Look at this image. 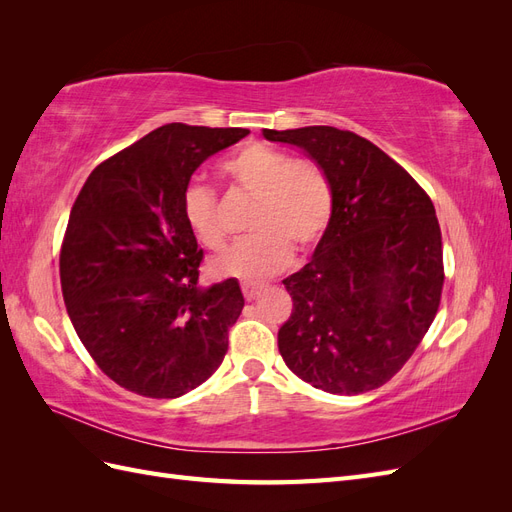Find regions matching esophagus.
I'll use <instances>...</instances> for the list:
<instances>
[{"mask_svg":"<svg viewBox=\"0 0 512 512\" xmlns=\"http://www.w3.org/2000/svg\"><path fill=\"white\" fill-rule=\"evenodd\" d=\"M267 286L265 284H258V282H243L241 284V290H243V297L247 299V301H254L258 294L265 290Z\"/></svg>","mask_w":512,"mask_h":512,"instance_id":"obj_1","label":"esophagus"}]
</instances>
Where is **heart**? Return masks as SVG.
I'll return each instance as SVG.
<instances>
[{"mask_svg":"<svg viewBox=\"0 0 512 512\" xmlns=\"http://www.w3.org/2000/svg\"><path fill=\"white\" fill-rule=\"evenodd\" d=\"M224 173L241 190L256 196V205L250 220L254 235L213 262L218 275L269 277L288 267L292 245L309 250L327 230L333 192L316 164L294 162L284 151L250 145L224 164ZM181 213L198 243L211 252L226 250L228 235L209 185L190 183L183 192Z\"/></svg>","mask_w":512,"mask_h":512,"instance_id":"heart-1","label":"heart"}]
</instances>
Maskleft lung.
Returning <instances> with one entry per match:
<instances>
[{"label": "left lung", "instance_id": "1", "mask_svg": "<svg viewBox=\"0 0 512 512\" xmlns=\"http://www.w3.org/2000/svg\"><path fill=\"white\" fill-rule=\"evenodd\" d=\"M262 136L303 149L333 192L312 260L284 280L292 314L277 333L282 359L327 393L374 391L404 367L436 318L444 284L436 209L359 134L307 126Z\"/></svg>", "mask_w": 512, "mask_h": 512}]
</instances>
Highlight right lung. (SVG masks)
I'll list each match as a JSON object with an SVG mask.
<instances>
[{
	"instance_id": "right-lung-1",
	"label": "right lung",
	"mask_w": 512,
	"mask_h": 512,
	"mask_svg": "<svg viewBox=\"0 0 512 512\" xmlns=\"http://www.w3.org/2000/svg\"><path fill=\"white\" fill-rule=\"evenodd\" d=\"M247 134L166 123L102 162L76 198L61 292L83 346L123 389L175 399L224 361L245 301L232 277L198 284L203 250L181 200L194 170Z\"/></svg>"
}]
</instances>
